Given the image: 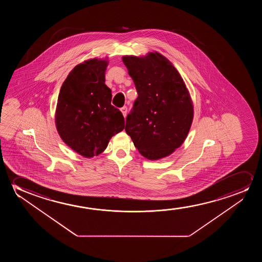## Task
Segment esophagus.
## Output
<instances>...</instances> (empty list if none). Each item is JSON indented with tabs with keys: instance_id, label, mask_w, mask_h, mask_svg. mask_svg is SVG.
Segmentation results:
<instances>
[{
	"instance_id": "obj_1",
	"label": "esophagus",
	"mask_w": 262,
	"mask_h": 262,
	"mask_svg": "<svg viewBox=\"0 0 262 262\" xmlns=\"http://www.w3.org/2000/svg\"><path fill=\"white\" fill-rule=\"evenodd\" d=\"M121 111H122V115H123V116L125 117L126 115H127V111H128V109H127V106H123V107L121 108Z\"/></svg>"
}]
</instances>
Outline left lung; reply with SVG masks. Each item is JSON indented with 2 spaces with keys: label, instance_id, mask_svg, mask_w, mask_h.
Masks as SVG:
<instances>
[{
  "label": "left lung",
  "instance_id": "obj_1",
  "mask_svg": "<svg viewBox=\"0 0 262 262\" xmlns=\"http://www.w3.org/2000/svg\"><path fill=\"white\" fill-rule=\"evenodd\" d=\"M122 61L138 93L126 117V133L147 159L167 157L183 143L193 119V105L183 79L158 53L124 56Z\"/></svg>",
  "mask_w": 262,
  "mask_h": 262
}]
</instances>
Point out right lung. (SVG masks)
<instances>
[{
  "label": "right lung",
  "mask_w": 262,
  "mask_h": 262,
  "mask_svg": "<svg viewBox=\"0 0 262 262\" xmlns=\"http://www.w3.org/2000/svg\"><path fill=\"white\" fill-rule=\"evenodd\" d=\"M105 60L91 59L70 72L58 96L56 127L61 140L85 158L107 147L124 128V118L112 105L111 90L104 84Z\"/></svg>",
  "instance_id": "add662e5"
}]
</instances>
